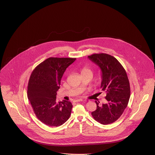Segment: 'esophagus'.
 Instances as JSON below:
<instances>
[{"label":"esophagus","mask_w":155,"mask_h":155,"mask_svg":"<svg viewBox=\"0 0 155 155\" xmlns=\"http://www.w3.org/2000/svg\"><path fill=\"white\" fill-rule=\"evenodd\" d=\"M84 100L82 99H80L75 100H74V102H80V101H83Z\"/></svg>","instance_id":"34e87169"}]
</instances>
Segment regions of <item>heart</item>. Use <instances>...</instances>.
Masks as SVG:
<instances>
[{
    "mask_svg": "<svg viewBox=\"0 0 155 155\" xmlns=\"http://www.w3.org/2000/svg\"><path fill=\"white\" fill-rule=\"evenodd\" d=\"M81 72V74H85V73H92V70L89 66H85L82 68Z\"/></svg>",
    "mask_w": 155,
    "mask_h": 155,
    "instance_id": "heart-1",
    "label": "heart"
}]
</instances>
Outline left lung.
I'll list each match as a JSON object with an SVG mask.
<instances>
[{"label": "left lung", "instance_id": "obj_1", "mask_svg": "<svg viewBox=\"0 0 155 155\" xmlns=\"http://www.w3.org/2000/svg\"><path fill=\"white\" fill-rule=\"evenodd\" d=\"M88 58L98 65L102 73L101 91L106 93V104H97L92 112L93 118L103 124L118 120L127 106L130 96L129 81L122 65L114 56L107 54H93Z\"/></svg>", "mask_w": 155, "mask_h": 155}]
</instances>
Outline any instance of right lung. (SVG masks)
Returning a JSON list of instances; mask_svg holds the SVG:
<instances>
[{
	"mask_svg": "<svg viewBox=\"0 0 155 155\" xmlns=\"http://www.w3.org/2000/svg\"><path fill=\"white\" fill-rule=\"evenodd\" d=\"M75 59L51 57L37 65L31 75L28 98L36 117L47 126H59L70 118L71 103L66 100L56 103V96L66 69Z\"/></svg>",
	"mask_w": 155,
	"mask_h": 155,
	"instance_id": "right-lung-1",
	"label": "right lung"
}]
</instances>
